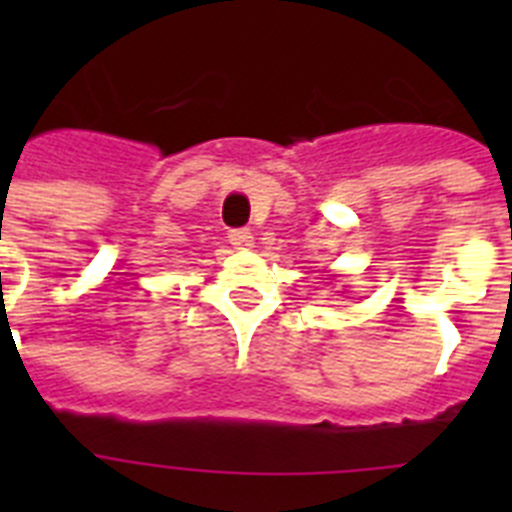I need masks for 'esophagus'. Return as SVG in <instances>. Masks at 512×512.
I'll use <instances>...</instances> for the list:
<instances>
[{"label":"esophagus","mask_w":512,"mask_h":512,"mask_svg":"<svg viewBox=\"0 0 512 512\" xmlns=\"http://www.w3.org/2000/svg\"><path fill=\"white\" fill-rule=\"evenodd\" d=\"M228 241L233 243V248H241V251H248V248L253 246V233H251V230H246V228L230 230Z\"/></svg>","instance_id":"1"}]
</instances>
